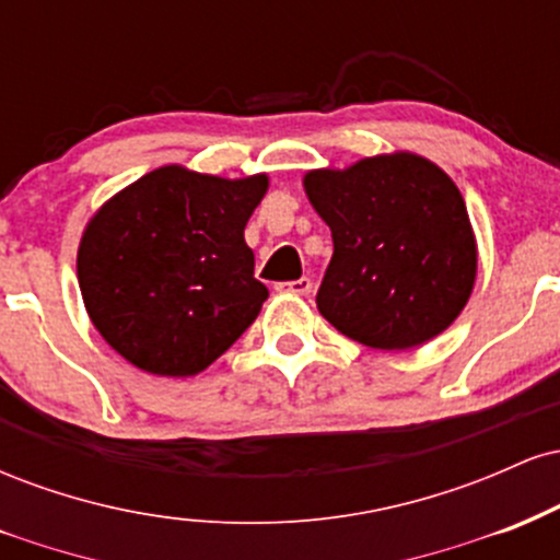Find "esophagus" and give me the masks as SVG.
<instances>
[{
    "mask_svg": "<svg viewBox=\"0 0 560 560\" xmlns=\"http://www.w3.org/2000/svg\"><path fill=\"white\" fill-rule=\"evenodd\" d=\"M281 292H292V294H311L313 289V281L307 279V276H302L298 281H284V284H279Z\"/></svg>",
    "mask_w": 560,
    "mask_h": 560,
    "instance_id": "1",
    "label": "esophagus"
}]
</instances>
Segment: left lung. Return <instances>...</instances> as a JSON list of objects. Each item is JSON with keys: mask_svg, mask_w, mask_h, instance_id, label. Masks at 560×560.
I'll return each mask as SVG.
<instances>
[{"mask_svg": "<svg viewBox=\"0 0 560 560\" xmlns=\"http://www.w3.org/2000/svg\"><path fill=\"white\" fill-rule=\"evenodd\" d=\"M302 184L331 229L316 305L334 329L376 350H410L460 316L477 279V240L440 165L392 152L311 171Z\"/></svg>", "mask_w": 560, "mask_h": 560, "instance_id": "1", "label": "left lung"}]
</instances>
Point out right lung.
<instances>
[{"mask_svg":"<svg viewBox=\"0 0 560 560\" xmlns=\"http://www.w3.org/2000/svg\"><path fill=\"white\" fill-rule=\"evenodd\" d=\"M268 176L221 178L163 165L96 210L79 247V287L94 329L155 376H195L258 318L244 226Z\"/></svg>","mask_w":560,"mask_h":560,"instance_id":"right-lung-1","label":"right lung"}]
</instances>
